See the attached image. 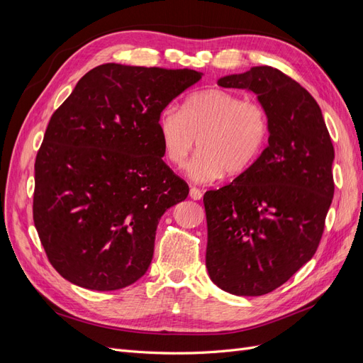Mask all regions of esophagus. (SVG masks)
I'll use <instances>...</instances> for the list:
<instances>
[{
  "instance_id": "34e87169",
  "label": "esophagus",
  "mask_w": 363,
  "mask_h": 363,
  "mask_svg": "<svg viewBox=\"0 0 363 363\" xmlns=\"http://www.w3.org/2000/svg\"><path fill=\"white\" fill-rule=\"evenodd\" d=\"M189 196L192 200H201L203 199V192L200 191V189H196V188H191V191H189Z\"/></svg>"
}]
</instances>
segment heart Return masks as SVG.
Segmentation results:
<instances>
[{"instance_id": "1", "label": "heart", "mask_w": 363, "mask_h": 363, "mask_svg": "<svg viewBox=\"0 0 363 363\" xmlns=\"http://www.w3.org/2000/svg\"><path fill=\"white\" fill-rule=\"evenodd\" d=\"M157 128L164 157L174 167H183L199 139L188 175L196 183H213L225 172L238 177L251 168L268 142L269 118L262 104L208 87L186 98L183 111L164 107Z\"/></svg>"}]
</instances>
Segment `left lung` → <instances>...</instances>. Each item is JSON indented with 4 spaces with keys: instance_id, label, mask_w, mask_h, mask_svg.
<instances>
[{
    "instance_id": "1",
    "label": "left lung",
    "mask_w": 363,
    "mask_h": 363,
    "mask_svg": "<svg viewBox=\"0 0 363 363\" xmlns=\"http://www.w3.org/2000/svg\"><path fill=\"white\" fill-rule=\"evenodd\" d=\"M218 84L256 94L269 138L248 171L204 194L206 268L223 291L259 296L286 283L320 245L335 150L315 98L281 71L255 67Z\"/></svg>"
}]
</instances>
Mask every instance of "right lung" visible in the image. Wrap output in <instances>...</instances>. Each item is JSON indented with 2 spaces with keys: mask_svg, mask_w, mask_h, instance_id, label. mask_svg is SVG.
<instances>
[{
  "mask_svg": "<svg viewBox=\"0 0 363 363\" xmlns=\"http://www.w3.org/2000/svg\"><path fill=\"white\" fill-rule=\"evenodd\" d=\"M201 77L106 63L52 113L35 163L33 219L63 279L116 291L147 272L159 219L189 194L162 160L157 121Z\"/></svg>",
  "mask_w": 363,
  "mask_h": 363,
  "instance_id": "right-lung-1",
  "label": "right lung"
}]
</instances>
